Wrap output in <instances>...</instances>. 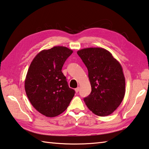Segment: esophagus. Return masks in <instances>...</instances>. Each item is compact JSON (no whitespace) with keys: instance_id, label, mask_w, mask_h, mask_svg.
Masks as SVG:
<instances>
[{"instance_id":"1","label":"esophagus","mask_w":149,"mask_h":149,"mask_svg":"<svg viewBox=\"0 0 149 149\" xmlns=\"http://www.w3.org/2000/svg\"><path fill=\"white\" fill-rule=\"evenodd\" d=\"M79 90H80V88L79 87H77L76 89H75V92H76L77 93H78L79 92Z\"/></svg>"}]
</instances>
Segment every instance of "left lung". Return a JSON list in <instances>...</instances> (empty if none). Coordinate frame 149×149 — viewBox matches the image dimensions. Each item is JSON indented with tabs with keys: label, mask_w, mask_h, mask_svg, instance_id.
<instances>
[{
	"label": "left lung",
	"mask_w": 149,
	"mask_h": 149,
	"mask_svg": "<svg viewBox=\"0 0 149 149\" xmlns=\"http://www.w3.org/2000/svg\"><path fill=\"white\" fill-rule=\"evenodd\" d=\"M88 70L92 92L84 101L97 116H106L120 105L125 95V78L120 63L107 49L88 48L77 52Z\"/></svg>",
	"instance_id": "1"
}]
</instances>
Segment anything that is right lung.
Listing matches in <instances>:
<instances>
[{
  "mask_svg": "<svg viewBox=\"0 0 149 149\" xmlns=\"http://www.w3.org/2000/svg\"><path fill=\"white\" fill-rule=\"evenodd\" d=\"M72 50L54 46L36 55L29 68L25 90L29 100L39 113L48 117L59 115L66 110L75 93L69 87L61 71Z\"/></svg>",
  "mask_w": 149,
  "mask_h": 149,
  "instance_id": "1",
  "label": "right lung"
}]
</instances>
